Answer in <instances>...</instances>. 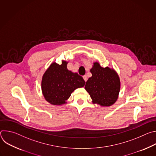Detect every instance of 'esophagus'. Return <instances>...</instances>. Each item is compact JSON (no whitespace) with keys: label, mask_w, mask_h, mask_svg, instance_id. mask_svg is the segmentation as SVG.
Returning <instances> with one entry per match:
<instances>
[{"label":"esophagus","mask_w":156,"mask_h":156,"mask_svg":"<svg viewBox=\"0 0 156 156\" xmlns=\"http://www.w3.org/2000/svg\"><path fill=\"white\" fill-rule=\"evenodd\" d=\"M83 79H84V80L86 82V81L87 80V76H86V75H84L83 76Z\"/></svg>","instance_id":"34e87169"}]
</instances>
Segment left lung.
<instances>
[{
  "label": "left lung",
  "instance_id": "1",
  "mask_svg": "<svg viewBox=\"0 0 156 156\" xmlns=\"http://www.w3.org/2000/svg\"><path fill=\"white\" fill-rule=\"evenodd\" d=\"M90 72L92 76L86 81L84 88L93 103L103 107L113 105L120 90V81L117 72L108 67H102L98 62L93 63Z\"/></svg>",
  "mask_w": 156,
  "mask_h": 156
}]
</instances>
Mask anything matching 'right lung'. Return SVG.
Segmentation results:
<instances>
[{
  "instance_id": "add662e5",
  "label": "right lung",
  "mask_w": 156,
  "mask_h": 156,
  "mask_svg": "<svg viewBox=\"0 0 156 156\" xmlns=\"http://www.w3.org/2000/svg\"><path fill=\"white\" fill-rule=\"evenodd\" d=\"M67 63L64 60L61 65L54 62L42 76L41 89L43 96L52 105L66 103L74 90L85 84L82 76L67 69Z\"/></svg>"
}]
</instances>
